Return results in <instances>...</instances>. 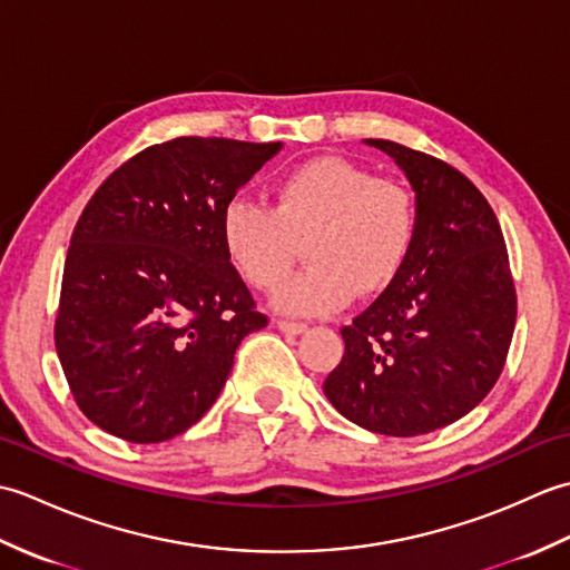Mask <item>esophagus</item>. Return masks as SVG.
Wrapping results in <instances>:
<instances>
[{"instance_id":"obj_1","label":"esophagus","mask_w":570,"mask_h":570,"mask_svg":"<svg viewBox=\"0 0 570 570\" xmlns=\"http://www.w3.org/2000/svg\"><path fill=\"white\" fill-rule=\"evenodd\" d=\"M276 328L282 331V333H288V335H298V333H304L308 325L306 323H301V321H284V318H278L276 321Z\"/></svg>"}]
</instances>
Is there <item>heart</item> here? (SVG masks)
Here are the masks:
<instances>
[{
    "instance_id": "b5f03b06",
    "label": "heart",
    "mask_w": 570,
    "mask_h": 570,
    "mask_svg": "<svg viewBox=\"0 0 570 570\" xmlns=\"http://www.w3.org/2000/svg\"><path fill=\"white\" fill-rule=\"evenodd\" d=\"M416 233L414 193L337 156H318L284 174L269 208L235 198L220 215L229 264L259 292H276L286 282L298 242H306L311 266L278 294V306L301 316L331 313L353 294L377 296L390 288Z\"/></svg>"
}]
</instances>
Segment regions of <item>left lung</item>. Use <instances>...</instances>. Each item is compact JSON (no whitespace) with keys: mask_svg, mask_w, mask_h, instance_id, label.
<instances>
[{"mask_svg":"<svg viewBox=\"0 0 570 570\" xmlns=\"http://www.w3.org/2000/svg\"><path fill=\"white\" fill-rule=\"evenodd\" d=\"M419 203L411 257L390 288L341 331L345 353L323 382L331 404L372 433H431L490 394L510 353L517 292L498 215L435 156L386 139Z\"/></svg>","mask_w":570,"mask_h":570,"instance_id":"left-lung-1","label":"left lung"}]
</instances>
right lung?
I'll return each mask as SVG.
<instances>
[{
    "mask_svg": "<svg viewBox=\"0 0 570 570\" xmlns=\"http://www.w3.org/2000/svg\"><path fill=\"white\" fill-rule=\"evenodd\" d=\"M282 149L178 137L107 176L72 229L56 350L95 426L161 443L205 416L245 335L269 318L220 242L237 188Z\"/></svg>",
    "mask_w": 570,
    "mask_h": 570,
    "instance_id": "add662e5",
    "label": "right lung"
}]
</instances>
